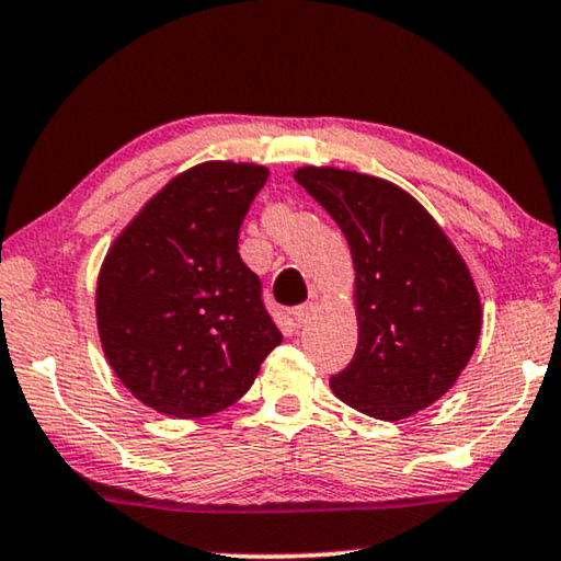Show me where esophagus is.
I'll return each instance as SVG.
<instances>
[{"instance_id": "esophagus-1", "label": "esophagus", "mask_w": 561, "mask_h": 561, "mask_svg": "<svg viewBox=\"0 0 561 561\" xmlns=\"http://www.w3.org/2000/svg\"><path fill=\"white\" fill-rule=\"evenodd\" d=\"M312 309H314L312 301H305V305L295 307V312H291V317H295L297 327H305L309 322V317H312Z\"/></svg>"}]
</instances>
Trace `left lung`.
<instances>
[{
    "mask_svg": "<svg viewBox=\"0 0 561 561\" xmlns=\"http://www.w3.org/2000/svg\"><path fill=\"white\" fill-rule=\"evenodd\" d=\"M295 180L346 237L359 342L329 379L344 404L375 420H407L455 385L482 332L465 260L412 194L379 176L301 167Z\"/></svg>",
    "mask_w": 561,
    "mask_h": 561,
    "instance_id": "obj_1",
    "label": "left lung"
}]
</instances>
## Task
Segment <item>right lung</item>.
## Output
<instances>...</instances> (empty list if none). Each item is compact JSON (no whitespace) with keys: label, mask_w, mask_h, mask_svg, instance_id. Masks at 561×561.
I'll list each match as a JSON object with an SVG mask.
<instances>
[{"label":"right lung","mask_w":561,"mask_h":561,"mask_svg":"<svg viewBox=\"0 0 561 561\" xmlns=\"http://www.w3.org/2000/svg\"><path fill=\"white\" fill-rule=\"evenodd\" d=\"M270 176L204 162L174 176L114 239L96 282V329L114 375L141 404L194 420L247 394L282 342L239 227Z\"/></svg>","instance_id":"right-lung-1"}]
</instances>
